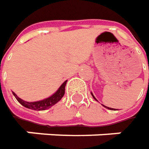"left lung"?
<instances>
[{"mask_svg":"<svg viewBox=\"0 0 149 149\" xmlns=\"http://www.w3.org/2000/svg\"><path fill=\"white\" fill-rule=\"evenodd\" d=\"M91 95H92V97H93V98H94V99H95V100H96V101H98V100H96V98H95V96H94V95H93V93H92V92H91ZM103 105V106H104L105 108H106V109H109V110H112V108H110V107H107V106H105V105Z\"/></svg>","mask_w":149,"mask_h":149,"instance_id":"1","label":"left lung"}]
</instances>
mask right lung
Listing matches in <instances>:
<instances>
[{
    "label": "right lung",
    "mask_w": 149,
    "mask_h": 149,
    "mask_svg": "<svg viewBox=\"0 0 149 149\" xmlns=\"http://www.w3.org/2000/svg\"><path fill=\"white\" fill-rule=\"evenodd\" d=\"M67 81H68V80L65 81L60 86V87L53 95H50L48 98H45L44 100H38V101H33V102L25 101V100H22L19 97H18V95H16L15 92H12V93H13L14 96L15 97V99L24 107L33 110H45L51 108L53 105L57 104L59 100L63 98V96L65 94V86L67 84Z\"/></svg>",
    "instance_id": "add662e5"
}]
</instances>
